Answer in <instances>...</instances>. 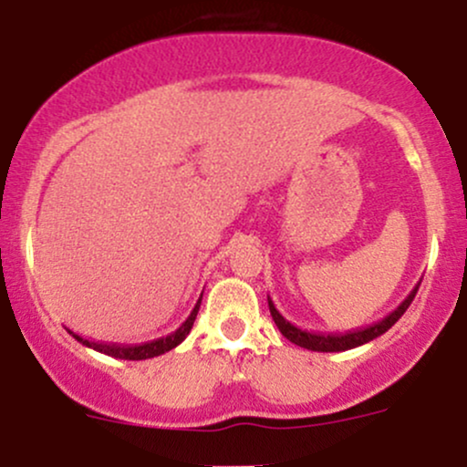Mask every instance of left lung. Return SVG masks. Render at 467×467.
<instances>
[{
  "label": "left lung",
  "mask_w": 467,
  "mask_h": 467,
  "mask_svg": "<svg viewBox=\"0 0 467 467\" xmlns=\"http://www.w3.org/2000/svg\"><path fill=\"white\" fill-rule=\"evenodd\" d=\"M417 289H420V283H417L415 287H412V292L409 296L404 298L398 305V309H393L387 318H382L379 323H375L371 327H364V329H358V331H349V334H312V331H303L298 329L296 325H292L289 320H285L281 316V312L275 307V303H272V298L267 296V305H270V314L272 318H275V323L278 327V331H281L283 336L287 337L289 342H294V345L303 347V349H309V351H323V353H329V351H347V349H356V347L360 345H367V342L375 340L378 336L387 334V331L393 327L398 320L404 316L406 309H409V305L412 303V298H415Z\"/></svg>",
  "instance_id": "1"
}]
</instances>
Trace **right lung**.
I'll list each match as a JSON object with an SVG mask.
<instances>
[{"label": "right lung", "mask_w": 467, "mask_h": 467, "mask_svg": "<svg viewBox=\"0 0 467 467\" xmlns=\"http://www.w3.org/2000/svg\"><path fill=\"white\" fill-rule=\"evenodd\" d=\"M200 305H202V296L200 301H197L195 307H192V312L189 318L182 323L178 329L173 331V334L164 336V337H158V340H149V342H142V345H105V342H94V340H88V337L74 334V331H69L80 345L89 347V349L99 351V353H105V356H111V358H120V360H149V358H155V356H162V353L175 349V347L180 345L182 340H184L186 336L191 334L192 329V323H195L197 318V312H200Z\"/></svg>", "instance_id": "obj_1"}]
</instances>
